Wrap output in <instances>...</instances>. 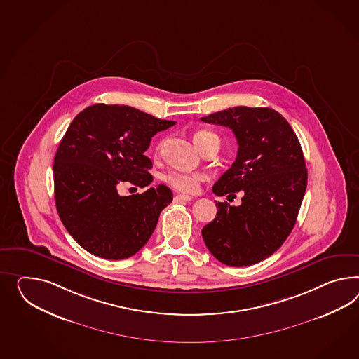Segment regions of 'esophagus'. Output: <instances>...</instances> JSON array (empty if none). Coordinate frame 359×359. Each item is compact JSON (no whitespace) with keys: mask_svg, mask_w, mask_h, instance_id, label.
<instances>
[{"mask_svg":"<svg viewBox=\"0 0 359 359\" xmlns=\"http://www.w3.org/2000/svg\"><path fill=\"white\" fill-rule=\"evenodd\" d=\"M193 198L189 195H184V194H178L175 196V202H190Z\"/></svg>","mask_w":359,"mask_h":359,"instance_id":"1","label":"esophagus"}]
</instances>
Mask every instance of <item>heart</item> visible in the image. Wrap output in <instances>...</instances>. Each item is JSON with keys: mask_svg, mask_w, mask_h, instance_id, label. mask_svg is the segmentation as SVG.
Instances as JSON below:
<instances>
[{"mask_svg": "<svg viewBox=\"0 0 359 359\" xmlns=\"http://www.w3.org/2000/svg\"><path fill=\"white\" fill-rule=\"evenodd\" d=\"M194 143L202 152L212 147L220 148V138L217 134L210 130H198L194 134ZM160 149V146L157 151ZM204 180L202 175H189V173H181V172H169L164 175V181L166 184L173 187L177 191L184 194H193L198 190L199 184Z\"/></svg>", "mask_w": 359, "mask_h": 359, "instance_id": "obj_1", "label": "heart"}]
</instances>
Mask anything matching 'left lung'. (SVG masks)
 Segmentation results:
<instances>
[{
	"mask_svg": "<svg viewBox=\"0 0 359 359\" xmlns=\"http://www.w3.org/2000/svg\"><path fill=\"white\" fill-rule=\"evenodd\" d=\"M201 120L233 130L238 143L236 161L212 191L243 193L238 207L216 202L215 220L202 229L204 243L226 266L255 264L281 248L294 228L307 186L299 140L278 111L264 107H236Z\"/></svg>",
	"mask_w": 359,
	"mask_h": 359,
	"instance_id": "obj_1",
	"label": "left lung"
}]
</instances>
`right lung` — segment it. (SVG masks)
Returning <instances> with one entry per match:
<instances>
[{
	"label": "right lung",
	"mask_w": 359,
	"mask_h": 359,
	"mask_svg": "<svg viewBox=\"0 0 359 359\" xmlns=\"http://www.w3.org/2000/svg\"><path fill=\"white\" fill-rule=\"evenodd\" d=\"M126 105L95 104L70 123L53 164L57 212L66 230L96 257L120 260L147 243L173 201L165 184L122 196L118 184L154 181L144 152L157 131L175 125Z\"/></svg>",
	"instance_id": "right-lung-1"
}]
</instances>
